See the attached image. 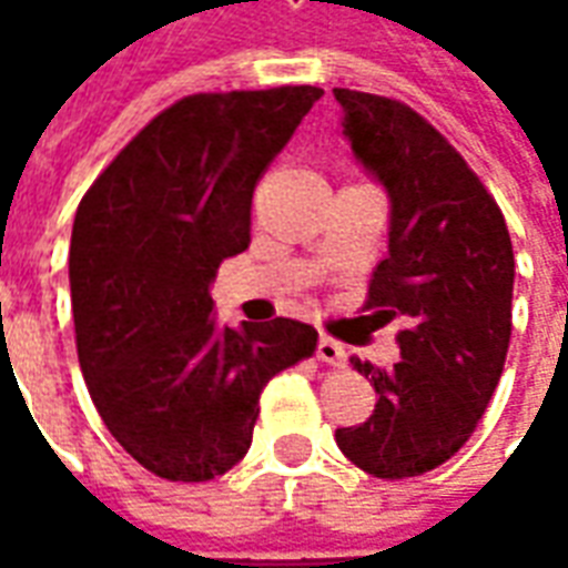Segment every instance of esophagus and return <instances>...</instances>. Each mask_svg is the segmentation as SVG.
I'll list each match as a JSON object with an SVG mask.
<instances>
[{"label": "esophagus", "mask_w": 568, "mask_h": 568, "mask_svg": "<svg viewBox=\"0 0 568 568\" xmlns=\"http://www.w3.org/2000/svg\"><path fill=\"white\" fill-rule=\"evenodd\" d=\"M316 356L325 362V365H344L346 362V349L337 341H332V337H320V344H316Z\"/></svg>", "instance_id": "obj_1"}]
</instances>
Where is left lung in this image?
Returning <instances> with one entry per match:
<instances>
[{
	"label": "left lung",
	"mask_w": 568,
	"mask_h": 568,
	"mask_svg": "<svg viewBox=\"0 0 568 568\" xmlns=\"http://www.w3.org/2000/svg\"><path fill=\"white\" fill-rule=\"evenodd\" d=\"M341 128L389 197V252L374 267L368 320H405L393 368L356 362L377 405L337 428L344 456L374 477H414L471 438L511 341L514 248L496 200L459 151L410 105L334 88Z\"/></svg>",
	"instance_id": "left-lung-1"
}]
</instances>
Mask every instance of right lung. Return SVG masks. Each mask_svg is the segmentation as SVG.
<instances>
[{"label":"right lung","instance_id":"right-lung-1","mask_svg":"<svg viewBox=\"0 0 568 568\" xmlns=\"http://www.w3.org/2000/svg\"><path fill=\"white\" fill-rule=\"evenodd\" d=\"M320 88L185 97L133 136L75 212L69 288L79 365L105 428L166 480H212L252 444L261 389L316 328L215 322L219 264L252 240V191Z\"/></svg>","mask_w":568,"mask_h":568}]
</instances>
